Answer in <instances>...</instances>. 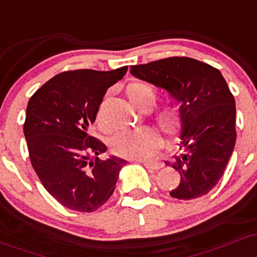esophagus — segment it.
Masks as SVG:
<instances>
[{"instance_id": "1", "label": "esophagus", "mask_w": 257, "mask_h": 257, "mask_svg": "<svg viewBox=\"0 0 257 257\" xmlns=\"http://www.w3.org/2000/svg\"><path fill=\"white\" fill-rule=\"evenodd\" d=\"M140 162L143 163V165L151 170H158L161 169V168H163L162 163H158V162H152V161H140Z\"/></svg>"}]
</instances>
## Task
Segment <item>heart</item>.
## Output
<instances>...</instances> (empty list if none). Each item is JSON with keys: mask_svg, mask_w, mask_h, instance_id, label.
<instances>
[{"mask_svg": "<svg viewBox=\"0 0 257 257\" xmlns=\"http://www.w3.org/2000/svg\"><path fill=\"white\" fill-rule=\"evenodd\" d=\"M130 103L139 109L142 105L152 106L156 101V90L147 83H132L126 90ZM156 120L163 132L169 136L175 135L181 126V117L173 106H164L156 114ZM162 146L158 132L148 126L123 131L114 137L112 151L117 156L128 159H140L151 156Z\"/></svg>", "mask_w": 257, "mask_h": 257, "instance_id": "b5f03b06", "label": "heart"}]
</instances>
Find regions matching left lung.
<instances>
[{"label": "left lung", "mask_w": 257, "mask_h": 257, "mask_svg": "<svg viewBox=\"0 0 257 257\" xmlns=\"http://www.w3.org/2000/svg\"><path fill=\"white\" fill-rule=\"evenodd\" d=\"M130 72L169 93L180 105V153L172 165L178 200L207 195L223 176L236 140L235 100L217 68L190 57H168L131 66Z\"/></svg>", "instance_id": "obj_1"}]
</instances>
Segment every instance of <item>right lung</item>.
Listing matches in <instances>:
<instances>
[{
  "mask_svg": "<svg viewBox=\"0 0 257 257\" xmlns=\"http://www.w3.org/2000/svg\"><path fill=\"white\" fill-rule=\"evenodd\" d=\"M126 72L127 66L67 71L29 99L24 136L30 162L49 194L73 211L93 212L103 206L127 163L115 156L99 158L106 146L88 134L107 88Z\"/></svg>",
  "mask_w": 257,
  "mask_h": 257,
  "instance_id": "add662e5",
  "label": "right lung"
}]
</instances>
